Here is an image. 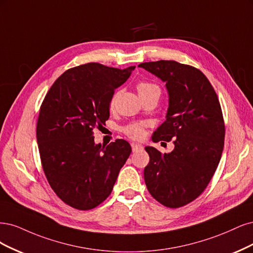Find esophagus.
I'll return each mask as SVG.
<instances>
[{
    "mask_svg": "<svg viewBox=\"0 0 253 253\" xmlns=\"http://www.w3.org/2000/svg\"><path fill=\"white\" fill-rule=\"evenodd\" d=\"M131 148H132V151L133 152H136V151H140L143 149V146L141 144H136V143H132L131 144Z\"/></svg>",
    "mask_w": 253,
    "mask_h": 253,
    "instance_id": "34e87169",
    "label": "esophagus"
}]
</instances>
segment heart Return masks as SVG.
<instances>
[{
  "label": "heart",
  "instance_id": "1",
  "mask_svg": "<svg viewBox=\"0 0 253 253\" xmlns=\"http://www.w3.org/2000/svg\"><path fill=\"white\" fill-rule=\"evenodd\" d=\"M136 90H137V93L140 94V96H145L150 93H159V94L161 93L160 87L157 84L148 82V81H140V82L136 84ZM118 95L119 93L117 92L112 96V99L110 101V107H113V106H115ZM123 130L125 134H127L129 137L133 138V140H140V138H142L145 135L144 127L138 123L129 124Z\"/></svg>",
  "mask_w": 253,
  "mask_h": 253
}]
</instances>
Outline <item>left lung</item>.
<instances>
[{
  "instance_id": "8db88e82",
  "label": "left lung",
  "mask_w": 253,
  "mask_h": 253,
  "mask_svg": "<svg viewBox=\"0 0 253 253\" xmlns=\"http://www.w3.org/2000/svg\"><path fill=\"white\" fill-rule=\"evenodd\" d=\"M138 66L165 82L169 93L166 121L152 141L174 144L164 154L145 147L150 160L144 180L162 205L180 208L200 197L221 160L225 138L221 104L206 76L190 65L161 60Z\"/></svg>"
}]
</instances>
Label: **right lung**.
<instances>
[{"label": "right lung", "mask_w": 253, "mask_h": 253, "mask_svg": "<svg viewBox=\"0 0 253 253\" xmlns=\"http://www.w3.org/2000/svg\"><path fill=\"white\" fill-rule=\"evenodd\" d=\"M133 69L99 63L70 68L55 80L41 105L37 123L41 163L52 190L72 208L90 210L107 199L131 153L124 140L95 145L93 129L109 119L116 88Z\"/></svg>", "instance_id": "add662e5"}]
</instances>
